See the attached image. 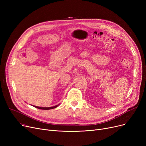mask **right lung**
Listing matches in <instances>:
<instances>
[{"instance_id":"add662e5","label":"right lung","mask_w":146,"mask_h":146,"mask_svg":"<svg viewBox=\"0 0 146 146\" xmlns=\"http://www.w3.org/2000/svg\"><path fill=\"white\" fill-rule=\"evenodd\" d=\"M58 105H56V106H52V107H40V106H34V107H35V108H36L40 109V110H51V109L56 108H57V107Z\"/></svg>"}]
</instances>
